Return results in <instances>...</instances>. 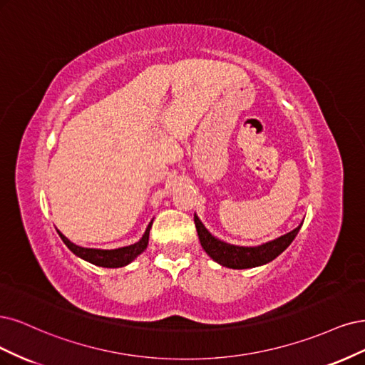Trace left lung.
<instances>
[{"instance_id": "1", "label": "left lung", "mask_w": 365, "mask_h": 365, "mask_svg": "<svg viewBox=\"0 0 365 365\" xmlns=\"http://www.w3.org/2000/svg\"><path fill=\"white\" fill-rule=\"evenodd\" d=\"M195 229L198 233L200 244L205 249V252L212 257L215 262H218L222 267L235 268V269H242V268H253L257 265H264L269 261H273L282 252H284L287 247L296 238L303 222L297 226L292 232L284 235L274 241L265 242L257 247H240V245H232L227 242H222L217 240L215 237L210 235L202 221L198 220L197 215H194Z\"/></svg>"}]
</instances>
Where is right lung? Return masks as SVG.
I'll use <instances>...</instances> for the list:
<instances>
[{
    "label": "right lung",
    "instance_id": "add662e5",
    "mask_svg": "<svg viewBox=\"0 0 365 365\" xmlns=\"http://www.w3.org/2000/svg\"><path fill=\"white\" fill-rule=\"evenodd\" d=\"M153 221L148 225L144 237L140 238L136 244L127 245V247H121V249H115V250H98V249H85V247H80L73 244L66 237L58 232V237L62 238V241L65 242V245L71 250L74 255H77L81 259H85L93 265L98 267H106V268H118V267H124L127 264H130L136 256H139L143 253L147 245H148V235H150V229H151Z\"/></svg>",
    "mask_w": 365,
    "mask_h": 365
}]
</instances>
